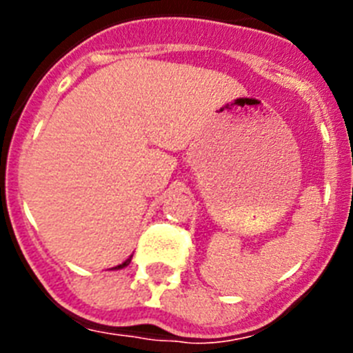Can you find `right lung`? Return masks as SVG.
<instances>
[{"instance_id": "obj_1", "label": "right lung", "mask_w": 353, "mask_h": 353, "mask_svg": "<svg viewBox=\"0 0 353 353\" xmlns=\"http://www.w3.org/2000/svg\"><path fill=\"white\" fill-rule=\"evenodd\" d=\"M130 260H132V256H130V258H127V260L123 261V263H121V265H118V267H114V270H118V269H123V267H127V265L130 263Z\"/></svg>"}]
</instances>
